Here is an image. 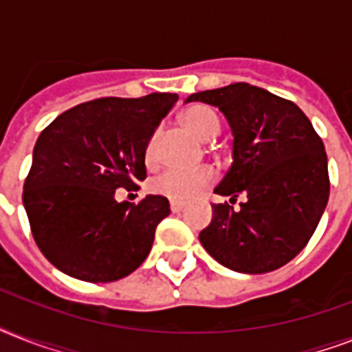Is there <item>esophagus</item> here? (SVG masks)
I'll list each match as a JSON object with an SVG mask.
<instances>
[{
  "label": "esophagus",
  "instance_id": "obj_1",
  "mask_svg": "<svg viewBox=\"0 0 352 352\" xmlns=\"http://www.w3.org/2000/svg\"><path fill=\"white\" fill-rule=\"evenodd\" d=\"M182 206H184V204L179 203V201H170V210L173 212V214H179V212L182 210Z\"/></svg>",
  "mask_w": 352,
  "mask_h": 352
}]
</instances>
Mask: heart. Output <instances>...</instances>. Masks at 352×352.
<instances>
[{
    "label": "heart",
    "instance_id": "b5f03b06",
    "mask_svg": "<svg viewBox=\"0 0 352 352\" xmlns=\"http://www.w3.org/2000/svg\"><path fill=\"white\" fill-rule=\"evenodd\" d=\"M181 122L188 131L203 142L214 140L221 133L219 117L206 106H190L181 115ZM144 160L149 168L159 162V131L151 133L148 138L144 148ZM214 181L215 173L210 166H201L195 170H166L151 181V190L160 197L181 203L197 197L199 193L208 190Z\"/></svg>",
    "mask_w": 352,
    "mask_h": 352
}]
</instances>
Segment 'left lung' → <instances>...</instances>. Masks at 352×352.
<instances>
[{"mask_svg": "<svg viewBox=\"0 0 352 352\" xmlns=\"http://www.w3.org/2000/svg\"><path fill=\"white\" fill-rule=\"evenodd\" d=\"M225 113L234 131V162L215 193L245 201L214 204L201 234L210 256L226 268L265 274L294 259L307 246L329 201L327 153L311 120L294 102L237 82L201 91Z\"/></svg>", "mask_w": 352, "mask_h": 352, "instance_id": "8db88e82", "label": "left lung"}]
</instances>
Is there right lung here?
I'll list each match as a JSON object with an SVG mask.
<instances>
[{"label":"right lung","mask_w":352,"mask_h":352,"mask_svg":"<svg viewBox=\"0 0 352 352\" xmlns=\"http://www.w3.org/2000/svg\"><path fill=\"white\" fill-rule=\"evenodd\" d=\"M179 96H106L56 117L36 140L23 184V206L41 254L71 278L109 283L148 257L168 199L115 201V190H138L146 179L144 148Z\"/></svg>","instance_id":"obj_1"}]
</instances>
